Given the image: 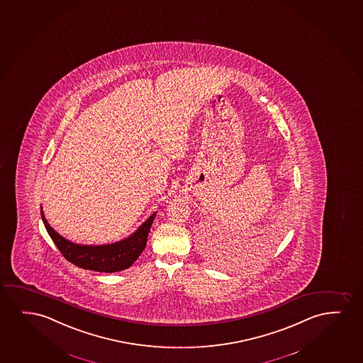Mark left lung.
Masks as SVG:
<instances>
[{
  "instance_id": "1",
  "label": "left lung",
  "mask_w": 363,
  "mask_h": 363,
  "mask_svg": "<svg viewBox=\"0 0 363 363\" xmlns=\"http://www.w3.org/2000/svg\"><path fill=\"white\" fill-rule=\"evenodd\" d=\"M265 240H267V239H265ZM265 240H260V242H262V243H260V244L265 243ZM260 244H259V242H258V247H259V248H262V245H260ZM255 245H257V244H255Z\"/></svg>"
}]
</instances>
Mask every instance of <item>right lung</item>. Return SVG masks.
Wrapping results in <instances>:
<instances>
[{
  "label": "right lung",
  "mask_w": 363,
  "mask_h": 363,
  "mask_svg": "<svg viewBox=\"0 0 363 363\" xmlns=\"http://www.w3.org/2000/svg\"><path fill=\"white\" fill-rule=\"evenodd\" d=\"M40 216L50 238L68 262L86 270L100 273H116L120 270L130 268L135 263V260L139 258L140 254L143 253L146 247L150 228L156 217V212L151 214L149 218L128 238L103 245L73 243L62 237L60 233H57L55 229L50 227L48 220L45 219L42 207Z\"/></svg>",
  "instance_id": "right-lung-1"
}]
</instances>
